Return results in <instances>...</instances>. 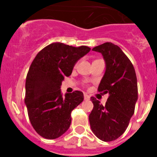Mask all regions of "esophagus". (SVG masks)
I'll return each instance as SVG.
<instances>
[{
    "label": "esophagus",
    "mask_w": 157,
    "mask_h": 157,
    "mask_svg": "<svg viewBox=\"0 0 157 157\" xmlns=\"http://www.w3.org/2000/svg\"><path fill=\"white\" fill-rule=\"evenodd\" d=\"M84 98H85V100L86 101H88L90 99V95L87 94H84Z\"/></svg>",
    "instance_id": "obj_1"
}]
</instances>
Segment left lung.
<instances>
[{
	"label": "left lung",
	"mask_w": 157,
	"mask_h": 157,
	"mask_svg": "<svg viewBox=\"0 0 157 157\" xmlns=\"http://www.w3.org/2000/svg\"><path fill=\"white\" fill-rule=\"evenodd\" d=\"M92 50L101 53L104 59L106 70L98 90L109 97L104 106L91 97L94 108L89 121L97 138L113 141L125 131L134 113L138 100L136 73L130 60L117 45L106 42Z\"/></svg>",
	"instance_id": "obj_1"
}]
</instances>
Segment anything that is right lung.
Returning <instances> with one entry per match:
<instances>
[{"label": "right lung", "instance_id": "add662e5", "mask_svg": "<svg viewBox=\"0 0 157 157\" xmlns=\"http://www.w3.org/2000/svg\"><path fill=\"white\" fill-rule=\"evenodd\" d=\"M90 48L73 47L55 42L36 54L28 70L25 84V104L36 133L47 139L59 138L69 129L71 111L83 101L81 91L62 95V81L69 76L79 59Z\"/></svg>", "mask_w": 157, "mask_h": 157}]
</instances>
